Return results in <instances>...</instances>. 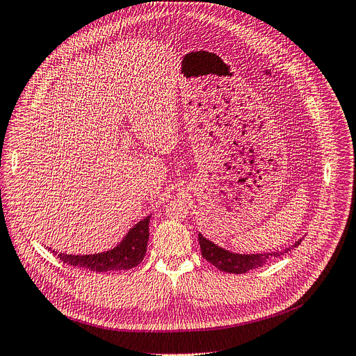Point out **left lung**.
<instances>
[{
	"mask_svg": "<svg viewBox=\"0 0 356 356\" xmlns=\"http://www.w3.org/2000/svg\"><path fill=\"white\" fill-rule=\"evenodd\" d=\"M200 239V246H201V254L202 257L211 262L213 266H216L220 271H226V273H233V274H243L249 270L259 268L264 264H267L268 261L279 258L284 255L286 252L291 251L292 248L299 246L302 239L295 242L291 248H286L283 251L277 252H264V254H251V255H241V254H233L230 251H226L211 241L205 239L204 236L200 233L198 234Z\"/></svg>",
	"mask_w": 356,
	"mask_h": 356,
	"instance_id": "obj_1",
	"label": "left lung"
}]
</instances>
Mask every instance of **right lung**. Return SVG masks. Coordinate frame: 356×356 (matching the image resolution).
Returning a JSON list of instances; mask_svg holds the SVG:
<instances>
[{"label": "right lung", "instance_id": "obj_1", "mask_svg": "<svg viewBox=\"0 0 356 356\" xmlns=\"http://www.w3.org/2000/svg\"><path fill=\"white\" fill-rule=\"evenodd\" d=\"M149 216L139 221L135 227H131L122 243L115 246L111 251L94 254V255H67L56 254L60 261L72 267L86 268L97 273L130 270L135 268L147 254V245L149 239Z\"/></svg>", "mask_w": 356, "mask_h": 356}]
</instances>
